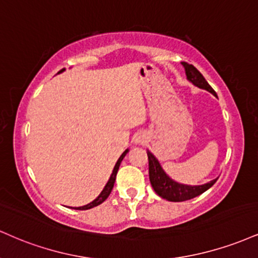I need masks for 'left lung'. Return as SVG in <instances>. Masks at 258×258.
I'll list each match as a JSON object with an SVG mask.
<instances>
[{
  "instance_id": "8db88e82",
  "label": "left lung",
  "mask_w": 258,
  "mask_h": 258,
  "mask_svg": "<svg viewBox=\"0 0 258 258\" xmlns=\"http://www.w3.org/2000/svg\"><path fill=\"white\" fill-rule=\"evenodd\" d=\"M182 66L185 68V73L187 79L194 84V85L198 86V88L207 90V91L212 92L214 96H216L215 91H214L212 86L208 84V82L202 76V73L197 70L196 67L192 64L186 63V62H181ZM148 160H149V179H150L151 186H153L154 191L162 197L163 200H167L169 202H184L191 198H195L200 195L206 192L208 188H210L215 184L218 178L212 180L210 182H207L204 185L198 186H191V185H184L179 184V182L174 181L169 178L168 175L164 173V170L161 167L156 157L154 156L150 151H148Z\"/></svg>"
}]
</instances>
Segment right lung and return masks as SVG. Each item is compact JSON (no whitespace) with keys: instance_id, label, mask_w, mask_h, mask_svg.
Returning <instances> with one entry per match:
<instances>
[{"instance_id":"add662e5","label":"right lung","mask_w":258,"mask_h":258,"mask_svg":"<svg viewBox=\"0 0 258 258\" xmlns=\"http://www.w3.org/2000/svg\"><path fill=\"white\" fill-rule=\"evenodd\" d=\"M63 71H64V68H63V70L58 71V73L63 72ZM127 153H128V150H125V151H123V153H122V155H121V156L119 157V160H117V162H116V164H115V167H114V169H113V173H111L110 178H109V180H108L107 185L104 186V188H103V190H102L101 194L98 195V197L96 198V200L92 201L91 203L86 204V206H83V207L74 208V209H78V210H88V209H91V208L99 206V204L103 203V202H104L105 200H107L108 196H109L110 192H111V190H113V187H114V182H115L116 174H117V170H119V167H120L121 161L123 160V157L126 156V154H127Z\"/></svg>"}]
</instances>
